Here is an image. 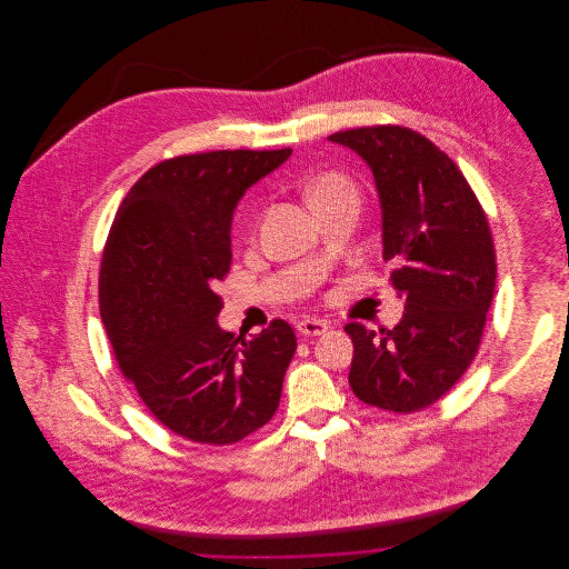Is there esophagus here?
Returning <instances> with one entry per match:
<instances>
[{
    "instance_id": "1",
    "label": "esophagus",
    "mask_w": 569,
    "mask_h": 569,
    "mask_svg": "<svg viewBox=\"0 0 569 569\" xmlns=\"http://www.w3.org/2000/svg\"><path fill=\"white\" fill-rule=\"evenodd\" d=\"M298 330H300L305 337H320V335H325L326 330H328V325H326L325 320L305 318V320L298 325Z\"/></svg>"
}]
</instances>
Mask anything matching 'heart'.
<instances>
[{
  "label": "heart",
  "instance_id": "obj_1",
  "mask_svg": "<svg viewBox=\"0 0 569 569\" xmlns=\"http://www.w3.org/2000/svg\"><path fill=\"white\" fill-rule=\"evenodd\" d=\"M346 190H352V183L343 174H339V172H325V174H318L307 186V197L313 203L318 199H325V197L337 194V192H346Z\"/></svg>",
  "mask_w": 569,
  "mask_h": 569
}]
</instances>
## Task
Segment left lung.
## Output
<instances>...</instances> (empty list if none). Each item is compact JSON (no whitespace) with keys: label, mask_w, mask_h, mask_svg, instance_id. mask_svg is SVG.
Returning a JSON list of instances; mask_svg holds the SVG:
<instances>
[{"label":"left lung","mask_w":569,"mask_h":569,"mask_svg":"<svg viewBox=\"0 0 569 569\" xmlns=\"http://www.w3.org/2000/svg\"><path fill=\"white\" fill-rule=\"evenodd\" d=\"M372 170L383 260L406 302L392 330L346 326L357 399L409 413L436 403L471 366L495 291L487 214L453 160L406 127H363L328 138Z\"/></svg>","instance_id":"left-lung-1"}]
</instances>
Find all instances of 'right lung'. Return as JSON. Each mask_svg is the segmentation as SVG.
Returning a JSON list of instances; mask_svg holds the SVG:
<instances>
[{
    "label": "right lung",
    "mask_w": 569,
    "mask_h": 569,
    "mask_svg": "<svg viewBox=\"0 0 569 569\" xmlns=\"http://www.w3.org/2000/svg\"><path fill=\"white\" fill-rule=\"evenodd\" d=\"M212 151L147 170L124 197L100 264V318L124 377L170 431L232 445L271 420L296 332L284 320L237 343L217 318L247 188L291 158Z\"/></svg>",
    "instance_id": "obj_1"
}]
</instances>
